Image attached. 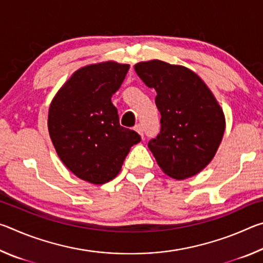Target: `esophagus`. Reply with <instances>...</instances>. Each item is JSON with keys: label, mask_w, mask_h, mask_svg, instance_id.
Here are the masks:
<instances>
[{"label": "esophagus", "mask_w": 263, "mask_h": 263, "mask_svg": "<svg viewBox=\"0 0 263 263\" xmlns=\"http://www.w3.org/2000/svg\"><path fill=\"white\" fill-rule=\"evenodd\" d=\"M135 131L139 133L141 136V138H144V130H142V126L141 125H136L135 126Z\"/></svg>", "instance_id": "34e87169"}]
</instances>
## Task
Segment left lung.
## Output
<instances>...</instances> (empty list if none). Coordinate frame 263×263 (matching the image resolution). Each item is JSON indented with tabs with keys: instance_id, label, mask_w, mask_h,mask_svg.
Listing matches in <instances>:
<instances>
[{
	"instance_id": "left-lung-1",
	"label": "left lung",
	"mask_w": 263,
	"mask_h": 263,
	"mask_svg": "<svg viewBox=\"0 0 263 263\" xmlns=\"http://www.w3.org/2000/svg\"><path fill=\"white\" fill-rule=\"evenodd\" d=\"M135 70L157 91L161 130L148 142L159 167L175 180L203 171L219 147L225 116L212 91L193 70L161 60L141 61Z\"/></svg>"
}]
</instances>
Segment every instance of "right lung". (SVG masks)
<instances>
[{
  "label": "right lung",
  "instance_id": "right-lung-1",
  "mask_svg": "<svg viewBox=\"0 0 263 263\" xmlns=\"http://www.w3.org/2000/svg\"><path fill=\"white\" fill-rule=\"evenodd\" d=\"M130 65L102 61L79 68L50 104L47 126L58 157L75 176L104 184L121 172L140 136L119 124L111 97Z\"/></svg>",
  "mask_w": 263,
  "mask_h": 263
}]
</instances>
